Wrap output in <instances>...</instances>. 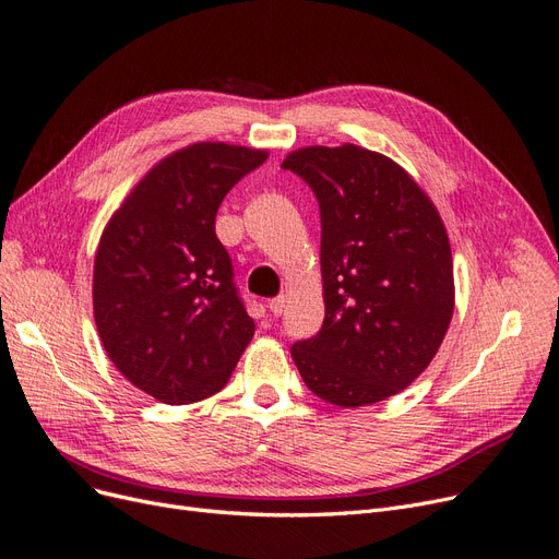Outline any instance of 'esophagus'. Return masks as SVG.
Here are the masks:
<instances>
[{
  "instance_id": "esophagus-1",
  "label": "esophagus",
  "mask_w": 559,
  "mask_h": 559,
  "mask_svg": "<svg viewBox=\"0 0 559 559\" xmlns=\"http://www.w3.org/2000/svg\"><path fill=\"white\" fill-rule=\"evenodd\" d=\"M266 308H269V313L278 318V316L285 311V299H283V297H276V299H272V301L266 304Z\"/></svg>"
}]
</instances>
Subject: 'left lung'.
Listing matches in <instances>:
<instances>
[{"label":"left lung","mask_w":559,"mask_h":559,"mask_svg":"<svg viewBox=\"0 0 559 559\" xmlns=\"http://www.w3.org/2000/svg\"><path fill=\"white\" fill-rule=\"evenodd\" d=\"M281 168L311 186L322 223L324 322L293 359L326 403L386 401L424 373L453 316L444 223L396 160L357 144L304 147Z\"/></svg>","instance_id":"left-lung-1"}]
</instances>
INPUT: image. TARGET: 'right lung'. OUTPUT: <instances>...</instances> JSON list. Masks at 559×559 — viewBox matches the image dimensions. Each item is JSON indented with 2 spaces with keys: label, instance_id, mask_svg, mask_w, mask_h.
<instances>
[{
  "label": "right lung",
  "instance_id": "1",
  "mask_svg": "<svg viewBox=\"0 0 559 559\" xmlns=\"http://www.w3.org/2000/svg\"><path fill=\"white\" fill-rule=\"evenodd\" d=\"M266 156L189 144L135 183L100 235L92 285L100 343L119 373L160 403L214 396L255 334L216 212Z\"/></svg>",
  "mask_w": 559,
  "mask_h": 559
}]
</instances>
